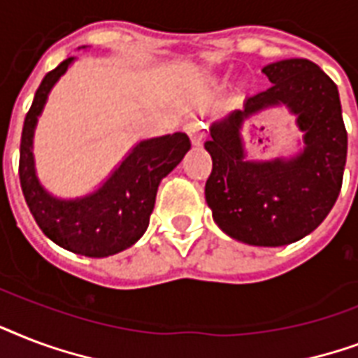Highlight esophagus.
<instances>
[{
	"label": "esophagus",
	"mask_w": 358,
	"mask_h": 358,
	"mask_svg": "<svg viewBox=\"0 0 358 358\" xmlns=\"http://www.w3.org/2000/svg\"><path fill=\"white\" fill-rule=\"evenodd\" d=\"M185 129H187V134L190 136V140H192L194 143H199V141L205 138L207 124H205L203 121H190Z\"/></svg>",
	"instance_id": "34e87169"
}]
</instances>
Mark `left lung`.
<instances>
[{"label":"left lung","instance_id":"8db88e82","mask_svg":"<svg viewBox=\"0 0 358 358\" xmlns=\"http://www.w3.org/2000/svg\"><path fill=\"white\" fill-rule=\"evenodd\" d=\"M271 87L210 127L205 149L213 170L205 199L218 228L254 246H284L312 234L336 203L348 157V132L338 87L308 59H284L263 69ZM285 103L305 132L295 159L244 160L240 124L252 113Z\"/></svg>","mask_w":358,"mask_h":358}]
</instances>
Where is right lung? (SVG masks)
<instances>
[{
	"instance_id": "obj_1",
	"label": "right lung",
	"mask_w": 358,
	"mask_h": 358,
	"mask_svg": "<svg viewBox=\"0 0 358 358\" xmlns=\"http://www.w3.org/2000/svg\"><path fill=\"white\" fill-rule=\"evenodd\" d=\"M73 59L61 61L38 85L22 129L18 176L27 207L48 239L74 254L106 257L134 245L148 229L160 181L181 162L190 140L185 132L143 140L95 194L69 201L50 196L35 177L33 130L50 90Z\"/></svg>"
}]
</instances>
